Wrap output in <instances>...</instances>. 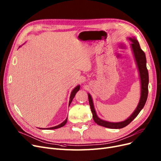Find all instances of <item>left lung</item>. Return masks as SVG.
Here are the masks:
<instances>
[{"mask_svg": "<svg viewBox=\"0 0 161 161\" xmlns=\"http://www.w3.org/2000/svg\"><path fill=\"white\" fill-rule=\"evenodd\" d=\"M129 40L132 42L131 47L133 51V53L136 59V64L139 70L140 80H141V97L139 104L135 109L133 114L128 118L127 119L119 123H111L102 120L97 115L95 112L93 103H92V98L91 95H88L89 103L91 107V112L92 114V117H93L94 121L98 125L104 126V127L109 129H122L125 126H127L135 117H136L140 112L142 110V108L144 106L148 95V83H149V75L148 70L146 66V57L145 53L143 52V50L140 48L138 42L134 38H130Z\"/></svg>", "mask_w": 161, "mask_h": 161, "instance_id": "obj_1", "label": "left lung"}]
</instances>
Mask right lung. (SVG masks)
I'll return each mask as SVG.
<instances>
[{
  "label": "right lung",
  "mask_w": 161,
  "mask_h": 161,
  "mask_svg": "<svg viewBox=\"0 0 161 161\" xmlns=\"http://www.w3.org/2000/svg\"><path fill=\"white\" fill-rule=\"evenodd\" d=\"M79 90H80V86H78L77 87H75L74 89V90L72 91L71 95H70V100H69V105L71 104L72 101V99H73L74 97H75V94H76V92H77ZM67 119H68L66 118V119L62 123H61L60 125H57V126H53V127L47 128V129H56L61 128V127H62V126H63L66 123Z\"/></svg>",
  "instance_id": "right-lung-1"
}]
</instances>
